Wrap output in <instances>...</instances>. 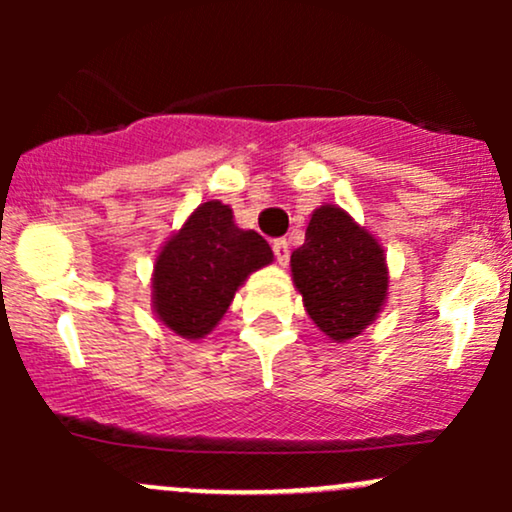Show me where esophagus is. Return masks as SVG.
Instances as JSON below:
<instances>
[{
  "label": "esophagus",
  "instance_id": "esophagus-1",
  "mask_svg": "<svg viewBox=\"0 0 512 512\" xmlns=\"http://www.w3.org/2000/svg\"><path fill=\"white\" fill-rule=\"evenodd\" d=\"M272 250H274L276 262H279L281 267H286V264H289V240H286V238H276L274 243H272Z\"/></svg>",
  "mask_w": 512,
  "mask_h": 512
}]
</instances>
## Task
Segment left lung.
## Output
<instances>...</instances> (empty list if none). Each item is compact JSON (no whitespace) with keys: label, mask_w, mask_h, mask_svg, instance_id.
<instances>
[{"label":"left lung","mask_w":512,"mask_h":512,"mask_svg":"<svg viewBox=\"0 0 512 512\" xmlns=\"http://www.w3.org/2000/svg\"><path fill=\"white\" fill-rule=\"evenodd\" d=\"M291 276L310 320L332 342H349L378 317L387 296L383 245L344 209L325 204L291 255Z\"/></svg>","instance_id":"1"}]
</instances>
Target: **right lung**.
Listing matches in <instances>:
<instances>
[{
	"instance_id": "obj_1",
	"label": "right lung",
	"mask_w": 512,
	"mask_h": 512,
	"mask_svg": "<svg viewBox=\"0 0 512 512\" xmlns=\"http://www.w3.org/2000/svg\"><path fill=\"white\" fill-rule=\"evenodd\" d=\"M272 260L267 240L238 228L228 204H199L158 252L154 313L178 337L204 339L226 315L238 286Z\"/></svg>"
}]
</instances>
